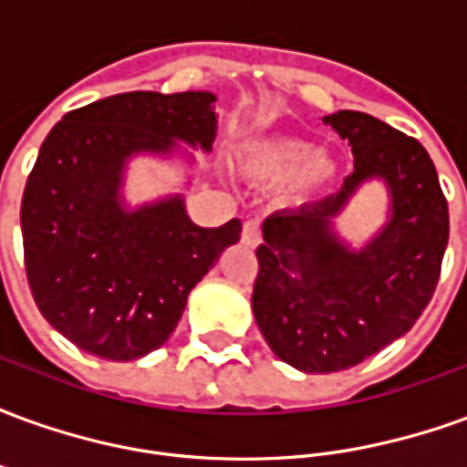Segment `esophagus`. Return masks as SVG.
I'll list each match as a JSON object with an SVG mask.
<instances>
[{"label": "esophagus", "instance_id": "34e87169", "mask_svg": "<svg viewBox=\"0 0 467 467\" xmlns=\"http://www.w3.org/2000/svg\"><path fill=\"white\" fill-rule=\"evenodd\" d=\"M260 243H263L260 223H257V220H247L243 227V244L244 247H257Z\"/></svg>", "mask_w": 467, "mask_h": 467}]
</instances>
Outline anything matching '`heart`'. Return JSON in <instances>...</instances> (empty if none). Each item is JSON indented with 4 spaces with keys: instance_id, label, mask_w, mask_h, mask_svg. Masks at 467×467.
I'll list each match as a JSON object with an SVG mask.
<instances>
[{
    "instance_id": "obj_1",
    "label": "heart",
    "mask_w": 467,
    "mask_h": 467,
    "mask_svg": "<svg viewBox=\"0 0 467 467\" xmlns=\"http://www.w3.org/2000/svg\"><path fill=\"white\" fill-rule=\"evenodd\" d=\"M234 164L254 182H280L283 200L295 207L320 197L340 172L333 154L295 134L250 137L237 144Z\"/></svg>"
}]
</instances>
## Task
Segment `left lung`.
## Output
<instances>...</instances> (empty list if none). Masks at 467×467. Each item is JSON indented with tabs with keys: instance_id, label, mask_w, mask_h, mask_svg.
<instances>
[{
	"instance_id": "left-lung-1",
	"label": "left lung",
	"mask_w": 467,
	"mask_h": 467,
	"mask_svg": "<svg viewBox=\"0 0 467 467\" xmlns=\"http://www.w3.org/2000/svg\"><path fill=\"white\" fill-rule=\"evenodd\" d=\"M348 140L343 190L263 223L254 323L270 350L307 375L348 370L410 330L431 303L448 244V202L418 140L365 112L323 117ZM389 192L386 223L358 245L337 220L365 183Z\"/></svg>"
}]
</instances>
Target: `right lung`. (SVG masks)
<instances>
[{
  "label": "right lung",
  "mask_w": 467,
  "mask_h": 467,
  "mask_svg": "<svg viewBox=\"0 0 467 467\" xmlns=\"http://www.w3.org/2000/svg\"><path fill=\"white\" fill-rule=\"evenodd\" d=\"M213 92H124L67 112L36 154L22 197L26 280L57 333L102 360L127 362L162 348L187 295L243 223L200 227L184 190L197 177L190 150L213 152ZM137 156L177 161L183 190L150 203L126 200Z\"/></svg>",
  "instance_id": "add662e5"
}]
</instances>
